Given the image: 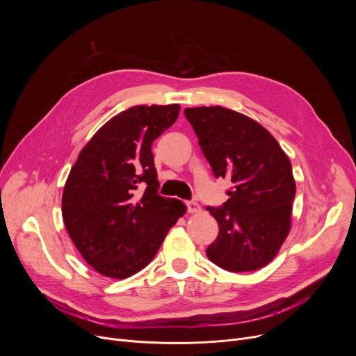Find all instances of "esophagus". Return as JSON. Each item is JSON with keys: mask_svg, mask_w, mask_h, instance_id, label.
I'll list each match as a JSON object with an SVG mask.
<instances>
[{"mask_svg": "<svg viewBox=\"0 0 356 356\" xmlns=\"http://www.w3.org/2000/svg\"><path fill=\"white\" fill-rule=\"evenodd\" d=\"M186 207H188L189 213L200 212V204L197 202H186Z\"/></svg>", "mask_w": 356, "mask_h": 356, "instance_id": "esophagus-1", "label": "esophagus"}]
</instances>
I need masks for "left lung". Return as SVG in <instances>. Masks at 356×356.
I'll return each mask as SVG.
<instances>
[{
	"label": "left lung",
	"mask_w": 356,
	"mask_h": 356,
	"mask_svg": "<svg viewBox=\"0 0 356 356\" xmlns=\"http://www.w3.org/2000/svg\"><path fill=\"white\" fill-rule=\"evenodd\" d=\"M184 115L213 175L232 183L222 208H207L219 225L208 258L232 273L266 267L291 229L296 181L287 154L268 129L236 111L197 106Z\"/></svg>",
	"instance_id": "left-lung-1"
}]
</instances>
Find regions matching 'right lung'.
I'll return each instance as SVG.
<instances>
[{"instance_id": "1", "label": "right lung", "mask_w": 356, "mask_h": 356, "mask_svg": "<svg viewBox=\"0 0 356 356\" xmlns=\"http://www.w3.org/2000/svg\"><path fill=\"white\" fill-rule=\"evenodd\" d=\"M180 105H138L105 122L70 168L62 216L86 263L124 280L152 263L186 213L181 200L157 195L152 144L172 127ZM144 187V193L138 188Z\"/></svg>"}]
</instances>
